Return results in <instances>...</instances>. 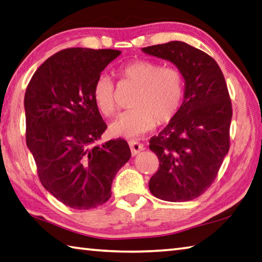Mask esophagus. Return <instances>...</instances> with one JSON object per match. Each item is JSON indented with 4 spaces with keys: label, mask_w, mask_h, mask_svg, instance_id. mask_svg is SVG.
I'll return each mask as SVG.
<instances>
[{
    "label": "esophagus",
    "mask_w": 262,
    "mask_h": 262,
    "mask_svg": "<svg viewBox=\"0 0 262 262\" xmlns=\"http://www.w3.org/2000/svg\"><path fill=\"white\" fill-rule=\"evenodd\" d=\"M129 147H130V151H132L133 156H136L137 154H140L142 150H144L143 144H141L136 141H130L129 142Z\"/></svg>",
    "instance_id": "1"
}]
</instances>
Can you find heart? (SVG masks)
I'll use <instances>...</instances> for the list:
<instances>
[{"mask_svg": "<svg viewBox=\"0 0 262 262\" xmlns=\"http://www.w3.org/2000/svg\"><path fill=\"white\" fill-rule=\"evenodd\" d=\"M118 74L139 87L133 99V110L122 112L111 122L112 135L134 139L166 123L178 115L184 97V77L175 66L158 61L135 59L121 65ZM94 102L105 117L117 110L115 84L107 75H99L93 84Z\"/></svg>", "mask_w": 262, "mask_h": 262, "instance_id": "1", "label": "heart"}]
</instances>
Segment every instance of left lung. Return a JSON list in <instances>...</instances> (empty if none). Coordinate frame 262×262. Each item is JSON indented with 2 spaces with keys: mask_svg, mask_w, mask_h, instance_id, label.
I'll list each match as a JSON object with an SVG mask.
<instances>
[{
  "mask_svg": "<svg viewBox=\"0 0 262 262\" xmlns=\"http://www.w3.org/2000/svg\"><path fill=\"white\" fill-rule=\"evenodd\" d=\"M142 51L173 63L185 82L178 115L150 140L159 169L150 179L149 189L163 201H192L213 183L229 151L232 110L225 77L211 56L184 42Z\"/></svg>",
  "mask_w": 262,
  "mask_h": 262,
  "instance_id": "obj_1",
  "label": "left lung"
}]
</instances>
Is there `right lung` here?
<instances>
[{
    "instance_id": "1",
    "label": "right lung",
    "mask_w": 262,
    "mask_h": 262,
    "mask_svg": "<svg viewBox=\"0 0 262 262\" xmlns=\"http://www.w3.org/2000/svg\"><path fill=\"white\" fill-rule=\"evenodd\" d=\"M112 49L56 52L33 74L24 106L26 143L46 190L75 210L108 201L116 174L130 158L122 139L95 145L106 129L93 84L120 56Z\"/></svg>"
}]
</instances>
